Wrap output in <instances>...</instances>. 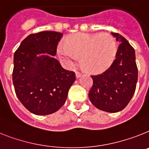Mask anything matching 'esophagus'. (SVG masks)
I'll list each match as a JSON object with an SVG mask.
<instances>
[{
    "label": "esophagus",
    "instance_id": "obj_1",
    "mask_svg": "<svg viewBox=\"0 0 149 149\" xmlns=\"http://www.w3.org/2000/svg\"><path fill=\"white\" fill-rule=\"evenodd\" d=\"M81 76H82V73L80 72H78V71L76 72V77H77V78H79Z\"/></svg>",
    "mask_w": 149,
    "mask_h": 149
}]
</instances>
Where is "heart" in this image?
<instances>
[{
  "label": "heart",
  "instance_id": "1",
  "mask_svg": "<svg viewBox=\"0 0 149 149\" xmlns=\"http://www.w3.org/2000/svg\"><path fill=\"white\" fill-rule=\"evenodd\" d=\"M58 53L69 63L81 56V64L85 70L98 72L107 69L114 60L117 43L107 33H77L60 45Z\"/></svg>",
  "mask_w": 149,
  "mask_h": 149
}]
</instances>
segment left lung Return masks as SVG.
Listing matches in <instances>:
<instances>
[{
	"label": "left lung",
	"instance_id": "8db88e82",
	"mask_svg": "<svg viewBox=\"0 0 149 149\" xmlns=\"http://www.w3.org/2000/svg\"><path fill=\"white\" fill-rule=\"evenodd\" d=\"M111 34L120 43L116 57L104 72L91 76L93 86L88 98L98 109L116 113L124 109L134 95L138 69L134 48L121 35Z\"/></svg>",
	"mask_w": 149,
	"mask_h": 149
}]
</instances>
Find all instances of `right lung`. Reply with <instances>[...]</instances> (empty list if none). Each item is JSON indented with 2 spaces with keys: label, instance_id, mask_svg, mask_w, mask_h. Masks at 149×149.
<instances>
[{
  "label": "right lung",
  "instance_id": "right-lung-1",
  "mask_svg": "<svg viewBox=\"0 0 149 149\" xmlns=\"http://www.w3.org/2000/svg\"><path fill=\"white\" fill-rule=\"evenodd\" d=\"M62 36L54 31L31 34L15 51V92L23 106L34 114L47 115L58 111L76 80L75 72L63 69L54 57Z\"/></svg>",
  "mask_w": 149,
  "mask_h": 149
}]
</instances>
